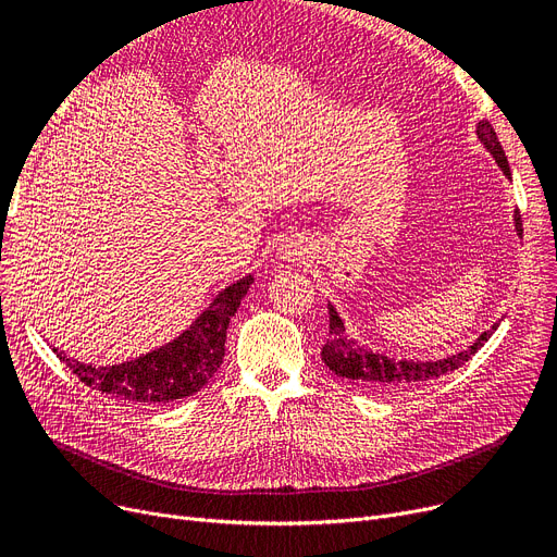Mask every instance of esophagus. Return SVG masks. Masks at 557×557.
Here are the masks:
<instances>
[{
    "label": "esophagus",
    "mask_w": 557,
    "mask_h": 557,
    "mask_svg": "<svg viewBox=\"0 0 557 557\" xmlns=\"http://www.w3.org/2000/svg\"><path fill=\"white\" fill-rule=\"evenodd\" d=\"M296 255H300V252H296ZM288 257H290V252H288Z\"/></svg>",
    "instance_id": "esophagus-1"
}]
</instances>
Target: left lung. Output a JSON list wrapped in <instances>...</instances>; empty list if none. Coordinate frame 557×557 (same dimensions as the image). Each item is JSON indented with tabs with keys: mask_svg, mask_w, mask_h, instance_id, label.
<instances>
[{
	"mask_svg": "<svg viewBox=\"0 0 557 557\" xmlns=\"http://www.w3.org/2000/svg\"><path fill=\"white\" fill-rule=\"evenodd\" d=\"M476 133H479V139L485 144V149L496 160V164H499L502 171L510 178V166H508L506 153L502 149V141L496 139L492 124L479 122ZM515 227L519 234L523 232L519 210L515 212ZM496 327H499V323H494L487 332H483L476 338L474 345H470L467 349H462V352H458L449 359L420 361V363L397 361V359H388L384 355L368 352V349L357 345L352 338H347L341 315L330 305V338L323 345V361L332 372H336L343 379H349V382H355L363 388L397 395V393L426 386L429 382H433V379L443 376L451 370H458L465 361H470L479 352V349L485 345V341L496 332Z\"/></svg>",
	"mask_w": 557,
	"mask_h": 557,
	"instance_id": "8db88e82",
	"label": "left lung"
}]
</instances>
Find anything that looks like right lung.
<instances>
[{
	"instance_id": "add662e5",
	"label": "right lung",
	"mask_w": 557,
	"mask_h": 557,
	"mask_svg": "<svg viewBox=\"0 0 557 557\" xmlns=\"http://www.w3.org/2000/svg\"><path fill=\"white\" fill-rule=\"evenodd\" d=\"M250 284L252 277L248 275L221 290L187 332L135 361L97 368L67 359L55 347L53 352L87 388L114 399L153 406L189 397L208 384L223 363L230 318L237 313Z\"/></svg>"
}]
</instances>
